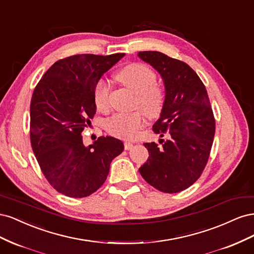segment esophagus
<instances>
[{
  "mask_svg": "<svg viewBox=\"0 0 254 254\" xmlns=\"http://www.w3.org/2000/svg\"><path fill=\"white\" fill-rule=\"evenodd\" d=\"M132 146H133V144H132L131 142H125V143H124V147H125V149H126V150L131 149V148H132Z\"/></svg>",
  "mask_w": 254,
  "mask_h": 254,
  "instance_id": "34e87169",
  "label": "esophagus"
}]
</instances>
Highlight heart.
Here are the masks:
<instances>
[{
    "mask_svg": "<svg viewBox=\"0 0 254 254\" xmlns=\"http://www.w3.org/2000/svg\"><path fill=\"white\" fill-rule=\"evenodd\" d=\"M117 79L136 94L135 106L148 118H158L163 110L164 90L156 84L157 76L151 68L143 64H130L117 73ZM110 88L104 80L98 81L94 90V104L96 109L106 112L109 109ZM145 124L141 111L115 114L107 122L108 131L123 139H134Z\"/></svg>",
    "mask_w": 254,
    "mask_h": 254,
    "instance_id": "heart-1",
    "label": "heart"
}]
</instances>
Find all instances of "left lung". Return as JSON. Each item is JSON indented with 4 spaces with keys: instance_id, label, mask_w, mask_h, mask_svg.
Returning <instances> with one entry per match:
<instances>
[{
    "instance_id": "obj_1",
    "label": "left lung",
    "mask_w": 254,
    "mask_h": 254,
    "mask_svg": "<svg viewBox=\"0 0 254 254\" xmlns=\"http://www.w3.org/2000/svg\"><path fill=\"white\" fill-rule=\"evenodd\" d=\"M137 57L163 80V110L152 128L161 136L168 132L161 147L155 142L144 143L149 157L139 171L157 190L178 193L200 177L210 156L215 120L209 95L199 76L183 61L156 51L140 52Z\"/></svg>"
}]
</instances>
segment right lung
<instances>
[{
    "label": "right lung",
    "instance_id": "right-lung-1",
    "mask_svg": "<svg viewBox=\"0 0 254 254\" xmlns=\"http://www.w3.org/2000/svg\"><path fill=\"white\" fill-rule=\"evenodd\" d=\"M125 56L82 54L56 61L42 76L30 102V143L51 186L82 198L101 188L111 161L124 150L112 136L83 145L81 132L96 112L94 90L102 76Z\"/></svg>",
    "mask_w": 254,
    "mask_h": 254
}]
</instances>
